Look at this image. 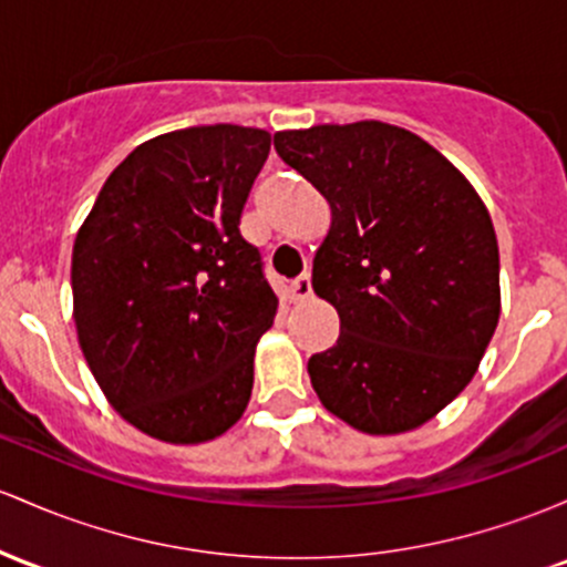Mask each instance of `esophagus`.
<instances>
[{"mask_svg":"<svg viewBox=\"0 0 567 567\" xmlns=\"http://www.w3.org/2000/svg\"><path fill=\"white\" fill-rule=\"evenodd\" d=\"M290 296H293V301H307L309 296H312V277L309 274H301V277L293 279V285H290Z\"/></svg>","mask_w":567,"mask_h":567,"instance_id":"esophagus-1","label":"esophagus"}]
</instances>
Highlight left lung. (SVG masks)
<instances>
[{"label": "left lung", "mask_w": 567, "mask_h": 567, "mask_svg": "<svg viewBox=\"0 0 567 567\" xmlns=\"http://www.w3.org/2000/svg\"><path fill=\"white\" fill-rule=\"evenodd\" d=\"M331 204L312 288L339 312L309 358L322 406L363 433L420 427L463 393L501 317L487 207L425 140L379 121L274 134Z\"/></svg>", "instance_id": "obj_1"}]
</instances>
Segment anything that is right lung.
<instances>
[{
    "mask_svg": "<svg viewBox=\"0 0 567 567\" xmlns=\"http://www.w3.org/2000/svg\"><path fill=\"white\" fill-rule=\"evenodd\" d=\"M271 151L260 128L193 126L145 142L99 190L72 250L78 339L123 420L169 444L226 433L277 315L239 231Z\"/></svg>",
    "mask_w": 567,
    "mask_h": 567,
    "instance_id": "right-lung-1",
    "label": "right lung"
}]
</instances>
